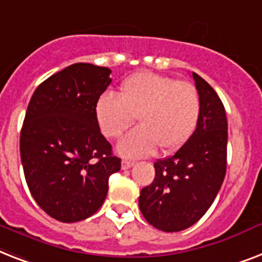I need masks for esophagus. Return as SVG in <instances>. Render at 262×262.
Instances as JSON below:
<instances>
[{
	"instance_id": "esophagus-1",
	"label": "esophagus",
	"mask_w": 262,
	"mask_h": 262,
	"mask_svg": "<svg viewBox=\"0 0 262 262\" xmlns=\"http://www.w3.org/2000/svg\"><path fill=\"white\" fill-rule=\"evenodd\" d=\"M134 166V162L133 161H127V160H123L121 161V169L125 170V169H129V167Z\"/></svg>"
}]
</instances>
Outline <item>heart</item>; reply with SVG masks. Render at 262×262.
Returning a JSON list of instances; mask_svg holds the SVG:
<instances>
[{
	"mask_svg": "<svg viewBox=\"0 0 262 262\" xmlns=\"http://www.w3.org/2000/svg\"><path fill=\"white\" fill-rule=\"evenodd\" d=\"M202 102L194 85L171 77L141 72L125 78L120 93H102L95 105L98 128L106 138L119 137L137 116L139 127L118 142L128 158L150 156L160 147L173 152L187 143L198 128Z\"/></svg>",
	"mask_w": 262,
	"mask_h": 262,
	"instance_id": "1",
	"label": "heart"
}]
</instances>
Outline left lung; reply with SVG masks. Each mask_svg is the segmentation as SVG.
Listing matches in <instances>:
<instances>
[{
    "instance_id": "8db88e82",
    "label": "left lung",
    "mask_w": 262,
    "mask_h": 262,
    "mask_svg": "<svg viewBox=\"0 0 262 262\" xmlns=\"http://www.w3.org/2000/svg\"><path fill=\"white\" fill-rule=\"evenodd\" d=\"M202 111L198 128L174 156L154 164L156 177L141 190L139 208L156 229L181 231L206 214L225 180L227 119L216 92L192 73Z\"/></svg>"
}]
</instances>
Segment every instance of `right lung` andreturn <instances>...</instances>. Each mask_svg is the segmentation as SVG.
Here are the masks:
<instances>
[{"label":"right lung","mask_w":262,"mask_h":262,"mask_svg":"<svg viewBox=\"0 0 262 262\" xmlns=\"http://www.w3.org/2000/svg\"><path fill=\"white\" fill-rule=\"evenodd\" d=\"M111 70L74 63L46 79L27 108L20 156L29 192L41 210L64 223L97 212L120 158L98 128L97 98L110 86Z\"/></svg>","instance_id":"1"}]
</instances>
